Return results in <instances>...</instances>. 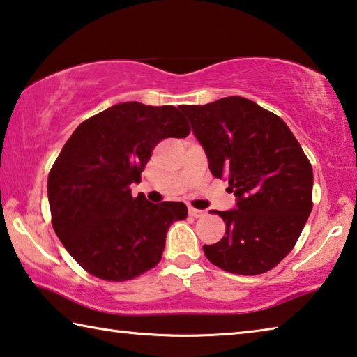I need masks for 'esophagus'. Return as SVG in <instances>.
Segmentation results:
<instances>
[{
	"instance_id": "esophagus-1",
	"label": "esophagus",
	"mask_w": 357,
	"mask_h": 357,
	"mask_svg": "<svg viewBox=\"0 0 357 357\" xmlns=\"http://www.w3.org/2000/svg\"><path fill=\"white\" fill-rule=\"evenodd\" d=\"M188 213H190V217H192V218L206 217V212H204V210H197V208H192V207H190Z\"/></svg>"
}]
</instances>
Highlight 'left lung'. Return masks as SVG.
Wrapping results in <instances>:
<instances>
[{
	"mask_svg": "<svg viewBox=\"0 0 357 357\" xmlns=\"http://www.w3.org/2000/svg\"><path fill=\"white\" fill-rule=\"evenodd\" d=\"M213 177L229 180L237 208L218 212L225 237L207 259L237 275L275 267L299 238L313 207V169L278 115L241 96L183 106Z\"/></svg>",
	"mask_w": 357,
	"mask_h": 357,
	"instance_id": "1",
	"label": "left lung"
}]
</instances>
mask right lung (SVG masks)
<instances>
[{"instance_id": "obj_1", "label": "right lung", "mask_w": 357, "mask_h": 357, "mask_svg": "<svg viewBox=\"0 0 357 357\" xmlns=\"http://www.w3.org/2000/svg\"><path fill=\"white\" fill-rule=\"evenodd\" d=\"M177 107L121 102L75 128L47 180L52 226L68 253L107 282H126L161 261L166 232L185 220L183 202L132 197L131 185L166 137H186Z\"/></svg>"}]
</instances>
